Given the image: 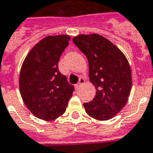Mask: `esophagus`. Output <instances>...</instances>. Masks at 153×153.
Returning <instances> with one entry per match:
<instances>
[{
    "label": "esophagus",
    "mask_w": 153,
    "mask_h": 153,
    "mask_svg": "<svg viewBox=\"0 0 153 153\" xmlns=\"http://www.w3.org/2000/svg\"><path fill=\"white\" fill-rule=\"evenodd\" d=\"M85 83V79L83 78V77H81V78L79 79V82L77 84H76V88L79 89L83 84Z\"/></svg>",
    "instance_id": "34e87169"
}]
</instances>
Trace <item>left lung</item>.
<instances>
[{"mask_svg":"<svg viewBox=\"0 0 153 153\" xmlns=\"http://www.w3.org/2000/svg\"><path fill=\"white\" fill-rule=\"evenodd\" d=\"M73 43L88 58L89 80L96 95L83 103L89 116L98 120L112 119L126 104L131 90V70L126 57L103 36L80 34Z\"/></svg>","mask_w":153,"mask_h":153,"instance_id":"1","label":"left lung"}]
</instances>
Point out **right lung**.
Segmentation results:
<instances>
[{
  "instance_id": "right-lung-1",
  "label": "right lung",
  "mask_w": 153,
  "mask_h": 153,
  "mask_svg": "<svg viewBox=\"0 0 153 153\" xmlns=\"http://www.w3.org/2000/svg\"><path fill=\"white\" fill-rule=\"evenodd\" d=\"M69 35L47 36L33 46L22 65L19 89L27 108L39 119L54 120L62 115L74 87L58 69Z\"/></svg>"
}]
</instances>
